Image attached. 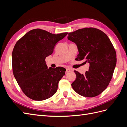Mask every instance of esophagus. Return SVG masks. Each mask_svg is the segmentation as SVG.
Masks as SVG:
<instances>
[{
	"mask_svg": "<svg viewBox=\"0 0 127 127\" xmlns=\"http://www.w3.org/2000/svg\"><path fill=\"white\" fill-rule=\"evenodd\" d=\"M71 71V69L70 68H66V73H68L69 72H70Z\"/></svg>",
	"mask_w": 127,
	"mask_h": 127,
	"instance_id": "esophagus-1",
	"label": "esophagus"
}]
</instances>
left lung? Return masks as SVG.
Here are the masks:
<instances>
[{
	"instance_id": "left-lung-1",
	"label": "left lung",
	"mask_w": 127,
	"mask_h": 127,
	"mask_svg": "<svg viewBox=\"0 0 127 127\" xmlns=\"http://www.w3.org/2000/svg\"><path fill=\"white\" fill-rule=\"evenodd\" d=\"M68 39L77 47V60L85 59L90 64L85 74L74 71L76 78L71 84L72 88L83 96H96L108 86L116 66L117 55L112 43L106 34L92 28L69 33Z\"/></svg>"
}]
</instances>
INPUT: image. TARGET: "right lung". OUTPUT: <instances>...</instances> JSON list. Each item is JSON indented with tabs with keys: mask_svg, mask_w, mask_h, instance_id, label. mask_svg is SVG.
Instances as JSON below:
<instances>
[{
	"mask_svg": "<svg viewBox=\"0 0 127 127\" xmlns=\"http://www.w3.org/2000/svg\"><path fill=\"white\" fill-rule=\"evenodd\" d=\"M68 33L54 34L39 29L30 31L19 40L13 50V74L25 95L43 101L54 95L66 69L48 68L45 59Z\"/></svg>",
	"mask_w": 127,
	"mask_h": 127,
	"instance_id": "obj_1",
	"label": "right lung"
}]
</instances>
